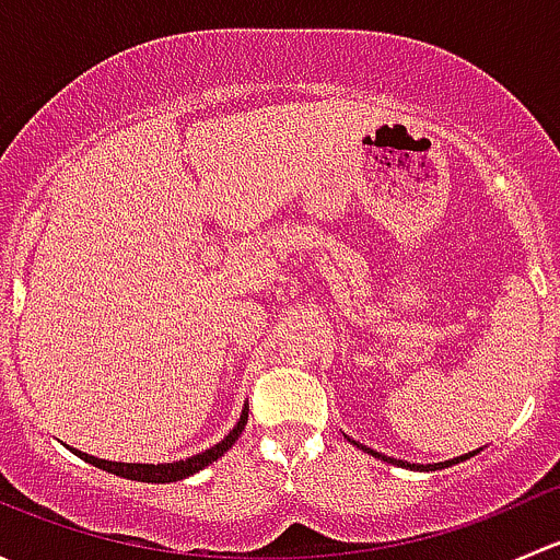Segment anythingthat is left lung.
<instances>
[{
  "instance_id": "8db88e82",
  "label": "left lung",
  "mask_w": 560,
  "mask_h": 560,
  "mask_svg": "<svg viewBox=\"0 0 560 560\" xmlns=\"http://www.w3.org/2000/svg\"><path fill=\"white\" fill-rule=\"evenodd\" d=\"M365 450V447H363ZM371 455L374 457H382V460H389V463H395V466H404V468H417V471H436V468H447V466H453V463H460V460H466V457H471L474 453H468V455H460V457H453V460H447V463H428V466H420V463H406V460H395V457H387V455H380V453H374V450H369Z\"/></svg>"
}]
</instances>
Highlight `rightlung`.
Returning a JSON list of instances; mask_svg holds the SVG:
<instances>
[{"instance_id":"obj_1","label":"right lung","mask_w":560,"mask_h":560,"mask_svg":"<svg viewBox=\"0 0 560 560\" xmlns=\"http://www.w3.org/2000/svg\"><path fill=\"white\" fill-rule=\"evenodd\" d=\"M248 420V406H244V411H241V420L238 425L233 428V431L228 433V436L222 439L219 444H213L211 450H206V453L200 455H191L186 457V460H173V463H113V460H103V457H94V455H86L81 453V450H72L81 460L92 463V466L103 468V471H110L116 474V477H124V479H135V482H178V479H186L191 477V474L202 471V468L208 466V463H213L217 457H222L228 453L230 447H233L235 442H238L241 431H244Z\"/></svg>"}]
</instances>
